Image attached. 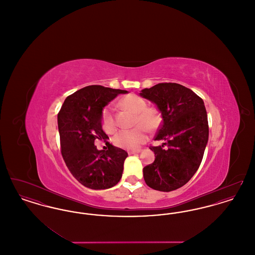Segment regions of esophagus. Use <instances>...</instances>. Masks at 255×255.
Segmentation results:
<instances>
[{
	"label": "esophagus",
	"mask_w": 255,
	"mask_h": 255,
	"mask_svg": "<svg viewBox=\"0 0 255 255\" xmlns=\"http://www.w3.org/2000/svg\"><path fill=\"white\" fill-rule=\"evenodd\" d=\"M140 152H141V150H133V151H128V154L129 155H133V154H138Z\"/></svg>",
	"instance_id": "34e87169"
}]
</instances>
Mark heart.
<instances>
[{
	"mask_svg": "<svg viewBox=\"0 0 255 255\" xmlns=\"http://www.w3.org/2000/svg\"><path fill=\"white\" fill-rule=\"evenodd\" d=\"M120 105L123 109L128 110L135 114V124L137 125L130 130H122L114 137V143L118 147L126 150H136L148 139V131L157 129L160 124V116L158 110L155 108H146L144 99L135 95H129L123 97L120 101ZM146 126L144 127V125ZM102 127L106 133H114L117 130V124L114 119L113 110L107 106L102 112Z\"/></svg>",
	"mask_w": 255,
	"mask_h": 255,
	"instance_id": "heart-1",
	"label": "heart"
}]
</instances>
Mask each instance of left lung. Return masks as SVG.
<instances>
[{
    "label": "left lung",
    "instance_id": "8db88e82",
    "mask_svg": "<svg viewBox=\"0 0 255 255\" xmlns=\"http://www.w3.org/2000/svg\"><path fill=\"white\" fill-rule=\"evenodd\" d=\"M139 96L154 103L162 118L155 140L163 143L150 147L155 160L143 168L144 181L155 190H176L194 176L203 159L208 141L205 103L177 83H159L143 89Z\"/></svg>",
    "mask_w": 255,
    "mask_h": 255
}]
</instances>
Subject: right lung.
I'll return each instance as SVG.
<instances>
[{"mask_svg":"<svg viewBox=\"0 0 255 255\" xmlns=\"http://www.w3.org/2000/svg\"><path fill=\"white\" fill-rule=\"evenodd\" d=\"M127 91L92 85L65 99L57 116L61 153L73 177L91 189H107L121 181L128 153L107 141L108 150H97L96 140L109 137L102 129V111Z\"/></svg>","mask_w":255,"mask_h":255,"instance_id":"right-lung-1","label":"right lung"}]
</instances>
